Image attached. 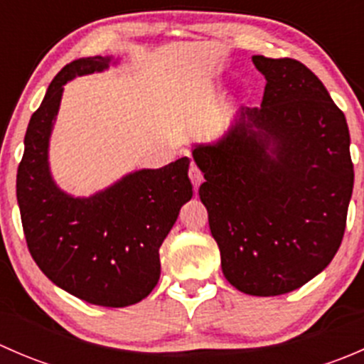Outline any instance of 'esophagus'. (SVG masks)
Instances as JSON below:
<instances>
[{
    "mask_svg": "<svg viewBox=\"0 0 364 364\" xmlns=\"http://www.w3.org/2000/svg\"><path fill=\"white\" fill-rule=\"evenodd\" d=\"M188 176H190V179H192V183H193V188H196V190L199 188L200 183L204 181V176H203V172H200V168L197 167L196 164H192V167H190Z\"/></svg>",
    "mask_w": 364,
    "mask_h": 364,
    "instance_id": "34e87169",
    "label": "esophagus"
}]
</instances>
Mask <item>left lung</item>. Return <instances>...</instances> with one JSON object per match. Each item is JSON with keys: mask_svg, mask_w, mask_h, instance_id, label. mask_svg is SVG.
Instances as JSON below:
<instances>
[{"mask_svg": "<svg viewBox=\"0 0 364 364\" xmlns=\"http://www.w3.org/2000/svg\"><path fill=\"white\" fill-rule=\"evenodd\" d=\"M260 107H240L192 155L230 285L250 296L303 287L338 252L354 186L350 135L324 84L299 61L252 56Z\"/></svg>", "mask_w": 364, "mask_h": 364, "instance_id": "8db88e82", "label": "left lung"}]
</instances>
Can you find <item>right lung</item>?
I'll list each match as a JSON object with an SVG mask.
<instances>
[{
    "mask_svg": "<svg viewBox=\"0 0 364 364\" xmlns=\"http://www.w3.org/2000/svg\"><path fill=\"white\" fill-rule=\"evenodd\" d=\"M121 56H93L61 70L33 112L17 171V203L29 253L42 273L86 303L130 306L160 278V247L193 196L190 159L137 168L87 197L54 181L49 146L65 84L117 67Z\"/></svg>",
    "mask_w": 364,
    "mask_h": 364,
    "instance_id": "1",
    "label": "right lung"
}]
</instances>
